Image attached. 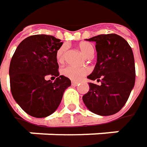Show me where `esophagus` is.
Listing matches in <instances>:
<instances>
[{
    "mask_svg": "<svg viewBox=\"0 0 147 147\" xmlns=\"http://www.w3.org/2000/svg\"><path fill=\"white\" fill-rule=\"evenodd\" d=\"M71 83H72V84H73V85H77V84H79V82H77V81H74V80H73Z\"/></svg>",
    "mask_w": 147,
    "mask_h": 147,
    "instance_id": "obj_1",
    "label": "esophagus"
}]
</instances>
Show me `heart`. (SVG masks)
<instances>
[{
	"label": "heart",
	"mask_w": 147,
	"mask_h": 147,
	"mask_svg": "<svg viewBox=\"0 0 147 147\" xmlns=\"http://www.w3.org/2000/svg\"><path fill=\"white\" fill-rule=\"evenodd\" d=\"M79 47L83 53L86 55L87 57L92 56L94 53V48L93 46L86 41H83L79 44ZM66 51L67 47L66 46H61L57 51V60L58 63H63L66 57ZM90 73V69L86 67H74V66H67L63 69V74L69 78L73 80H80L83 78L87 75Z\"/></svg>",
	"instance_id": "1"
}]
</instances>
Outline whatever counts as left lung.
Masks as SVG:
<instances>
[{"label":"left lung","mask_w":147,"mask_h":147,"mask_svg":"<svg viewBox=\"0 0 147 147\" xmlns=\"http://www.w3.org/2000/svg\"><path fill=\"white\" fill-rule=\"evenodd\" d=\"M96 42L97 62L88 76L101 81L90 83L89 91L83 96L87 108L101 116L117 113L128 101L136 81L135 59L129 43L116 34H99L89 40Z\"/></svg>","instance_id":"obj_1"}]
</instances>
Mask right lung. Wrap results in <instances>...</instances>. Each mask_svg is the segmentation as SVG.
Wrapping results in <instances>:
<instances>
[{
    "instance_id": "right-lung-1",
    "label": "right lung",
    "mask_w": 147,
    "mask_h": 147,
    "mask_svg": "<svg viewBox=\"0 0 147 147\" xmlns=\"http://www.w3.org/2000/svg\"><path fill=\"white\" fill-rule=\"evenodd\" d=\"M63 42L52 35L35 34L17 47L9 67L10 86L16 102L28 115L45 118L52 114L71 81L59 75L57 51ZM51 75L54 82L46 81Z\"/></svg>"
}]
</instances>
